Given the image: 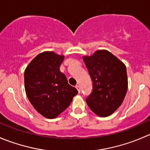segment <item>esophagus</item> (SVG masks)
I'll return each mask as SVG.
<instances>
[{"mask_svg":"<svg viewBox=\"0 0 150 150\" xmlns=\"http://www.w3.org/2000/svg\"><path fill=\"white\" fill-rule=\"evenodd\" d=\"M75 87H76V88H77V89H78V92H81V87H80V85H78H78H76V86H75Z\"/></svg>","mask_w":150,"mask_h":150,"instance_id":"34e87169","label":"esophagus"}]
</instances>
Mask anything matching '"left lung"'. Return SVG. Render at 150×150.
Listing matches in <instances>:
<instances>
[{"instance_id": "8db88e82", "label": "left lung", "mask_w": 150, "mask_h": 150, "mask_svg": "<svg viewBox=\"0 0 150 150\" xmlns=\"http://www.w3.org/2000/svg\"><path fill=\"white\" fill-rule=\"evenodd\" d=\"M83 59L93 82L92 92L86 103L97 116L108 117L121 105L127 93L125 65L106 50H97Z\"/></svg>"}]
</instances>
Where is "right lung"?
Returning <instances> with one entry per match:
<instances>
[{
	"label": "right lung",
	"mask_w": 150,
	"mask_h": 150,
	"mask_svg": "<svg viewBox=\"0 0 150 150\" xmlns=\"http://www.w3.org/2000/svg\"><path fill=\"white\" fill-rule=\"evenodd\" d=\"M64 56L53 51L40 53L24 72L26 95L36 110L47 119H55L70 105L78 90L68 83L59 69Z\"/></svg>",
	"instance_id": "right-lung-1"
}]
</instances>
